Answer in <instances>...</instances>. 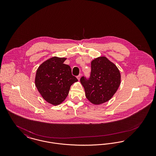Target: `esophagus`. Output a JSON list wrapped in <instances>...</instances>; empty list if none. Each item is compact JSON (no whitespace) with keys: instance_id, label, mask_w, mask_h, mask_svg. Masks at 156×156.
Returning a JSON list of instances; mask_svg holds the SVG:
<instances>
[{"instance_id":"obj_1","label":"esophagus","mask_w":156,"mask_h":156,"mask_svg":"<svg viewBox=\"0 0 156 156\" xmlns=\"http://www.w3.org/2000/svg\"><path fill=\"white\" fill-rule=\"evenodd\" d=\"M81 74H80L76 76V78H77V79H78V80H80V78H81Z\"/></svg>"}]
</instances>
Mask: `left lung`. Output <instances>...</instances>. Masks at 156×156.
I'll list each match as a JSON object with an SVG mask.
<instances>
[{"label":"left lung","mask_w":156,"mask_h":156,"mask_svg":"<svg viewBox=\"0 0 156 156\" xmlns=\"http://www.w3.org/2000/svg\"><path fill=\"white\" fill-rule=\"evenodd\" d=\"M80 81L87 98L98 105L108 101L116 93L120 84V74L114 64L101 57L91 62L90 76H82Z\"/></svg>","instance_id":"1"}]
</instances>
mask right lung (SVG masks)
Instances as JSON below:
<instances>
[{
    "label": "right lung",
    "mask_w": 156,
    "mask_h": 156,
    "mask_svg": "<svg viewBox=\"0 0 156 156\" xmlns=\"http://www.w3.org/2000/svg\"><path fill=\"white\" fill-rule=\"evenodd\" d=\"M66 59L54 57L45 61L37 69L36 86L45 100L54 105L63 102L71 85L78 81L72 74L71 67L64 64Z\"/></svg>",
    "instance_id": "add662e5"
}]
</instances>
